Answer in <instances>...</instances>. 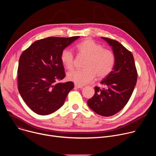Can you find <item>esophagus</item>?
Returning a JSON list of instances; mask_svg holds the SVG:
<instances>
[{"label": "esophagus", "mask_w": 156, "mask_h": 156, "mask_svg": "<svg viewBox=\"0 0 156 156\" xmlns=\"http://www.w3.org/2000/svg\"><path fill=\"white\" fill-rule=\"evenodd\" d=\"M75 87L76 88H83V86L82 85H78L77 84H75Z\"/></svg>", "instance_id": "34e87169"}]
</instances>
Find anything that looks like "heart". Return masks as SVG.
I'll list each match as a JSON object with an SVG mask.
<instances>
[{
    "label": "heart",
    "instance_id": "1",
    "mask_svg": "<svg viewBox=\"0 0 156 156\" xmlns=\"http://www.w3.org/2000/svg\"><path fill=\"white\" fill-rule=\"evenodd\" d=\"M76 48L80 54L86 57L83 65L84 69L68 73L69 80L78 85H84L91 82L96 75L100 78H104L113 70L115 55L111 49L104 48L101 44L90 39H86L77 44ZM60 59L66 69L72 70L73 68L75 56L70 49H63Z\"/></svg>",
    "mask_w": 156,
    "mask_h": 156
}]
</instances>
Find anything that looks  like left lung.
Segmentation results:
<instances>
[{
	"instance_id": "8db88e82",
	"label": "left lung",
	"mask_w": 156,
	"mask_h": 156,
	"mask_svg": "<svg viewBox=\"0 0 156 156\" xmlns=\"http://www.w3.org/2000/svg\"><path fill=\"white\" fill-rule=\"evenodd\" d=\"M112 47L115 63L101 84L94 87L95 94L87 104L98 114L109 117L120 111L128 102L137 81L138 73L131 52L116 40L102 37Z\"/></svg>"
}]
</instances>
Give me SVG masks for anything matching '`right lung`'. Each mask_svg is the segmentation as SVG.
I'll return each instance as SVG.
<instances>
[{
	"label": "right lung",
	"mask_w": 156,
	"mask_h": 156,
	"mask_svg": "<svg viewBox=\"0 0 156 156\" xmlns=\"http://www.w3.org/2000/svg\"><path fill=\"white\" fill-rule=\"evenodd\" d=\"M49 37L36 41L21 54L18 67V89L27 105L37 114L46 115L61 107L74 87L65 77L61 52L79 38Z\"/></svg>",
	"instance_id": "add662e5"
}]
</instances>
